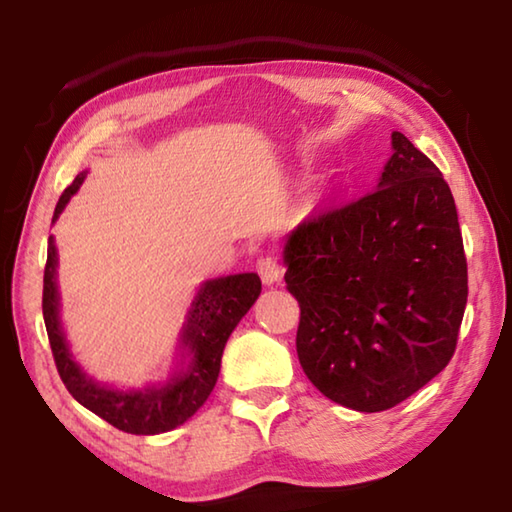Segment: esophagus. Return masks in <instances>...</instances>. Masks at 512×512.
<instances>
[{
  "mask_svg": "<svg viewBox=\"0 0 512 512\" xmlns=\"http://www.w3.org/2000/svg\"><path fill=\"white\" fill-rule=\"evenodd\" d=\"M257 273H259V277H262L264 284H275V282L282 280L284 268H282L280 262H277V257L264 255V257L257 259Z\"/></svg>",
  "mask_w": 512,
  "mask_h": 512,
  "instance_id": "34e87169",
  "label": "esophagus"
}]
</instances>
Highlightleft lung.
Wrapping results in <instances>:
<instances>
[{
    "label": "left lung",
    "instance_id": "left-lung-1",
    "mask_svg": "<svg viewBox=\"0 0 512 512\" xmlns=\"http://www.w3.org/2000/svg\"><path fill=\"white\" fill-rule=\"evenodd\" d=\"M311 384L354 411L393 409L454 357L467 259L452 189L409 137L375 192L307 216L284 244Z\"/></svg>",
    "mask_w": 512,
    "mask_h": 512
}]
</instances>
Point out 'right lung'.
Segmentation results:
<instances>
[{
    "mask_svg": "<svg viewBox=\"0 0 512 512\" xmlns=\"http://www.w3.org/2000/svg\"><path fill=\"white\" fill-rule=\"evenodd\" d=\"M83 178L85 173L76 176L74 183L60 194L54 221L65 210L69 198L79 192ZM56 264L58 257L54 237H49L45 287H42V316H45L58 375L76 402L110 422L112 427L135 433V436H155V433L176 429L201 409L203 402L210 397L216 379H219L223 348L232 329L237 327L239 320L246 316V311L255 305L257 296L262 293V280L257 273H239L205 282L192 302L183 334H180L187 361L185 368L160 388L119 391V388L97 384L72 359L58 316Z\"/></svg>",
    "mask_w": 512,
    "mask_h": 512,
    "instance_id": "right-lung-1",
    "label": "right lung"
}]
</instances>
